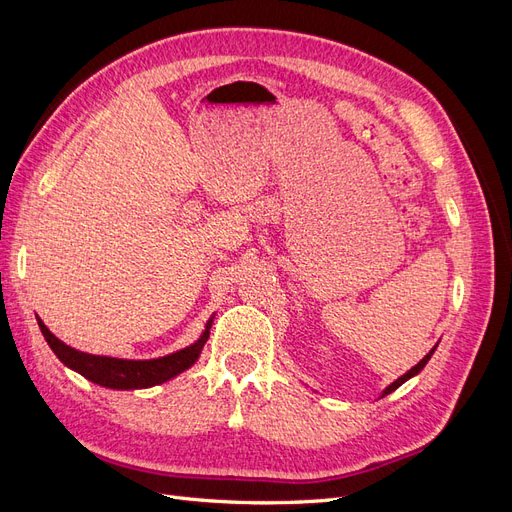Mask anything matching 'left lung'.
<instances>
[{
	"label": "left lung",
	"mask_w": 512,
	"mask_h": 512,
	"mask_svg": "<svg viewBox=\"0 0 512 512\" xmlns=\"http://www.w3.org/2000/svg\"><path fill=\"white\" fill-rule=\"evenodd\" d=\"M436 348H438V344H436V346H433V348H431V350H429V352H427V354H425V356H423V359H421V361H418V363H416V365H414V367H412V369H408V371H406V374H404V376H399V378H397V380H395V382H391V384H389V386H386V389H384V391H382V395H380V397H384V395H389V393H393V391H395V389H399V386H401V384H404V382H406V380H410V378H414V376H416V374H418V371H421V369H423V367H425V365H427V361H429V359H431V354H433V352H436Z\"/></svg>",
	"instance_id": "obj_1"
}]
</instances>
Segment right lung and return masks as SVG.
I'll return each mask as SVG.
<instances>
[{
  "label": "right lung",
  "mask_w": 512,
  "mask_h": 512,
  "mask_svg": "<svg viewBox=\"0 0 512 512\" xmlns=\"http://www.w3.org/2000/svg\"><path fill=\"white\" fill-rule=\"evenodd\" d=\"M215 314L207 320L205 331L200 335L194 344L185 346L177 352H170L160 359H147V361H132V359H115V356H100V354H89L74 350L72 346L64 344L57 339L46 324L38 320V327L46 339V344L51 346L57 359L70 367L76 374H81L89 382L106 386V389H117V391H134V389H149V386L162 384L170 378L179 376L181 371L190 369L200 356V350L207 344L209 329L213 324Z\"/></svg>",
  "instance_id": "add662e5"
}]
</instances>
